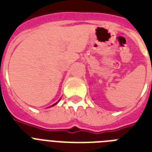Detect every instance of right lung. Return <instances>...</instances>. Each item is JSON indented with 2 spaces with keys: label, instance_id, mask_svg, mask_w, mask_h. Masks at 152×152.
<instances>
[{
  "label": "right lung",
  "instance_id": "right-lung-1",
  "mask_svg": "<svg viewBox=\"0 0 152 152\" xmlns=\"http://www.w3.org/2000/svg\"><path fill=\"white\" fill-rule=\"evenodd\" d=\"M58 102H59V101H58ZM57 102H56V103H55V104H53V106H54V105H56V104H57Z\"/></svg>",
  "mask_w": 152,
  "mask_h": 152
}]
</instances>
